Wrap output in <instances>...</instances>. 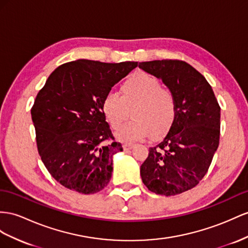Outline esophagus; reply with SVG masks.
Listing matches in <instances>:
<instances>
[{
    "mask_svg": "<svg viewBox=\"0 0 248 248\" xmlns=\"http://www.w3.org/2000/svg\"><path fill=\"white\" fill-rule=\"evenodd\" d=\"M134 147H135V145H134V144H132V143H125V144H124V145H123V148H124V151L131 150V149H133Z\"/></svg>",
    "mask_w": 248,
    "mask_h": 248,
    "instance_id": "34e87169",
    "label": "esophagus"
}]
</instances>
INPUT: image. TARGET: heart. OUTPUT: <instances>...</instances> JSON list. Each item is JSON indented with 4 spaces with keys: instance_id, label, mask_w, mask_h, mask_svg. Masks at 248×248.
Instances as JSON below:
<instances>
[{
    "instance_id": "b5f03b06",
    "label": "heart",
    "mask_w": 248,
    "mask_h": 248,
    "mask_svg": "<svg viewBox=\"0 0 248 248\" xmlns=\"http://www.w3.org/2000/svg\"><path fill=\"white\" fill-rule=\"evenodd\" d=\"M122 96L108 92L101 99L100 109L112 129L117 130L132 110V122L116 133L122 142H133L147 138L159 139L173 128L177 118V101L169 89L145 72H138L124 80L120 88Z\"/></svg>"
}]
</instances>
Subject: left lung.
I'll list each match as a JSON object with an SVG mask.
<instances>
[{
    "mask_svg": "<svg viewBox=\"0 0 248 248\" xmlns=\"http://www.w3.org/2000/svg\"><path fill=\"white\" fill-rule=\"evenodd\" d=\"M138 67L160 78L177 101L176 122L150 148L141 179L157 195H178L198 185L211 166L219 145L220 107L204 76L186 62H142Z\"/></svg>",
    "mask_w": 248,
    "mask_h": 248,
    "instance_id": "8db88e82",
    "label": "left lung"
}]
</instances>
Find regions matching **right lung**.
Returning a JSON list of instances; mask_svg holds the SVG:
<instances>
[{
  "label": "right lung",
  "instance_id": "right-lung-1",
  "mask_svg": "<svg viewBox=\"0 0 248 248\" xmlns=\"http://www.w3.org/2000/svg\"><path fill=\"white\" fill-rule=\"evenodd\" d=\"M137 62L78 60L62 63L37 93L31 117L43 163L62 186L94 194L107 186L113 155L123 151L100 109L101 99Z\"/></svg>",
  "mask_w": 248,
  "mask_h": 248
}]
</instances>
